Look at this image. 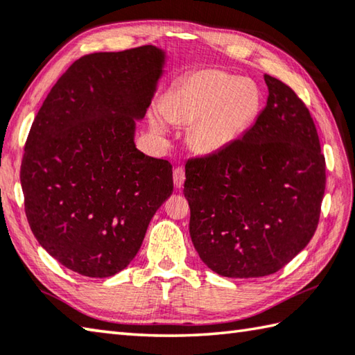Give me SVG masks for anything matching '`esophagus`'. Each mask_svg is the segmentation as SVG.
Wrapping results in <instances>:
<instances>
[{"label":"esophagus","mask_w":355,"mask_h":355,"mask_svg":"<svg viewBox=\"0 0 355 355\" xmlns=\"http://www.w3.org/2000/svg\"><path fill=\"white\" fill-rule=\"evenodd\" d=\"M184 178H186L184 169H182V168H175V169H173V186H175L177 189H180V187L183 186Z\"/></svg>","instance_id":"1"}]
</instances>
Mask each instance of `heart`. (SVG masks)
<instances>
[{
	"label": "heart",
	"mask_w": 355,
	"mask_h": 355,
	"mask_svg": "<svg viewBox=\"0 0 355 355\" xmlns=\"http://www.w3.org/2000/svg\"><path fill=\"white\" fill-rule=\"evenodd\" d=\"M260 96L248 81L217 69L192 72L164 96L162 114L150 115L157 134L168 132V123L191 124L187 143L203 155H212L234 144L251 126L259 112Z\"/></svg>",
	"instance_id": "heart-1"
}]
</instances>
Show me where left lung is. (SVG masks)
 Segmentation results:
<instances>
[{
	"mask_svg": "<svg viewBox=\"0 0 355 355\" xmlns=\"http://www.w3.org/2000/svg\"><path fill=\"white\" fill-rule=\"evenodd\" d=\"M266 107L252 128L217 154L186 163L189 232L214 272L252 279L277 272L314 235L326 164L308 107L265 75Z\"/></svg>",
	"mask_w": 355,
	"mask_h": 355,
	"instance_id": "8db88e82",
	"label": "left lung"
}]
</instances>
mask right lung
Segmentation results:
<instances>
[{
    "mask_svg": "<svg viewBox=\"0 0 355 355\" xmlns=\"http://www.w3.org/2000/svg\"><path fill=\"white\" fill-rule=\"evenodd\" d=\"M166 58L150 44L81 57L35 116L19 173L26 215L73 272L104 279L126 268L173 191L172 164L135 146Z\"/></svg>",
    "mask_w": 355,
    "mask_h": 355,
    "instance_id": "obj_1",
    "label": "right lung"
}]
</instances>
